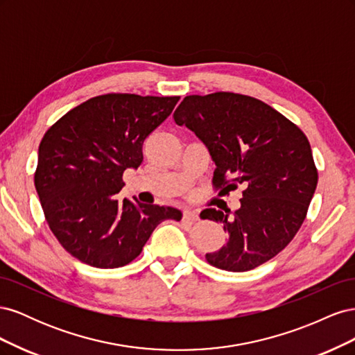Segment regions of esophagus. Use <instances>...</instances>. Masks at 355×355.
I'll use <instances>...</instances> for the list:
<instances>
[{
    "instance_id": "esophagus-1",
    "label": "esophagus",
    "mask_w": 355,
    "mask_h": 355,
    "mask_svg": "<svg viewBox=\"0 0 355 355\" xmlns=\"http://www.w3.org/2000/svg\"><path fill=\"white\" fill-rule=\"evenodd\" d=\"M184 219L189 222H197L200 220V216L196 210H184Z\"/></svg>"
}]
</instances>
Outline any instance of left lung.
Here are the masks:
<instances>
[{
  "mask_svg": "<svg viewBox=\"0 0 355 355\" xmlns=\"http://www.w3.org/2000/svg\"><path fill=\"white\" fill-rule=\"evenodd\" d=\"M207 146L216 164L213 187L243 185L241 207L206 209L202 219L223 225L228 240L206 259L219 270L243 272L268 262L293 240L317 188L313 151L300 128L250 96L192 94L173 114Z\"/></svg>",
  "mask_w": 355,
  "mask_h": 355,
  "instance_id": "1",
  "label": "left lung"
}]
</instances>
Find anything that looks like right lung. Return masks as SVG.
Instances as JSON below:
<instances>
[{
	"label": "right lung",
	"instance_id": "1",
	"mask_svg": "<svg viewBox=\"0 0 355 355\" xmlns=\"http://www.w3.org/2000/svg\"><path fill=\"white\" fill-rule=\"evenodd\" d=\"M179 96H96L46 132L38 148L35 189L46 220L63 249L94 268H120L141 254L163 220L182 211L116 198L123 173L144 161L145 139Z\"/></svg>",
	"mask_w": 355,
	"mask_h": 355
}]
</instances>
